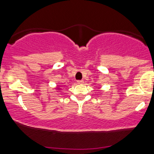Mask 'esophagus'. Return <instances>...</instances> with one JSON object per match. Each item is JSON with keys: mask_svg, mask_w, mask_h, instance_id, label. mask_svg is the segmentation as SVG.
<instances>
[{"mask_svg": "<svg viewBox=\"0 0 154 154\" xmlns=\"http://www.w3.org/2000/svg\"><path fill=\"white\" fill-rule=\"evenodd\" d=\"M77 83L78 84H82V83H83V80H77Z\"/></svg>", "mask_w": 154, "mask_h": 154, "instance_id": "obj_1", "label": "esophagus"}]
</instances>
